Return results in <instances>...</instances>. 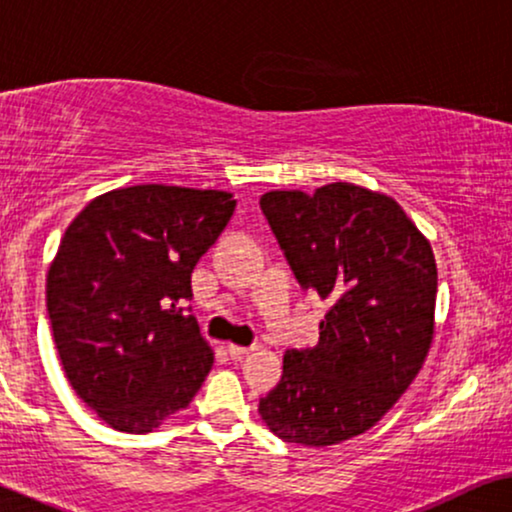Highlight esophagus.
Listing matches in <instances>:
<instances>
[{"instance_id":"obj_1","label":"esophagus","mask_w":512,"mask_h":512,"mask_svg":"<svg viewBox=\"0 0 512 512\" xmlns=\"http://www.w3.org/2000/svg\"><path fill=\"white\" fill-rule=\"evenodd\" d=\"M227 351H229L231 360H241L243 356H248V353L252 351V346H238V344H229V346H227Z\"/></svg>"}]
</instances>
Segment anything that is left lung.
<instances>
[{
    "label": "left lung",
    "mask_w": 512,
    "mask_h": 512,
    "mask_svg": "<svg viewBox=\"0 0 512 512\" xmlns=\"http://www.w3.org/2000/svg\"><path fill=\"white\" fill-rule=\"evenodd\" d=\"M302 288L332 306L313 349L288 351L260 400L285 442L327 447L370 431L407 391L435 332L433 248L391 196L332 182L260 199Z\"/></svg>",
    "instance_id": "8db88e82"
}]
</instances>
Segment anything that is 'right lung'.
I'll use <instances>...</instances> for the list:
<instances>
[{"instance_id": "right-lung-1", "label": "right lung", "mask_w": 512, "mask_h": 512, "mask_svg": "<svg viewBox=\"0 0 512 512\" xmlns=\"http://www.w3.org/2000/svg\"><path fill=\"white\" fill-rule=\"evenodd\" d=\"M234 208L217 189L135 185L67 227L46 276L53 339L74 391L117 431L152 433L208 377L213 349L182 302Z\"/></svg>"}]
</instances>
